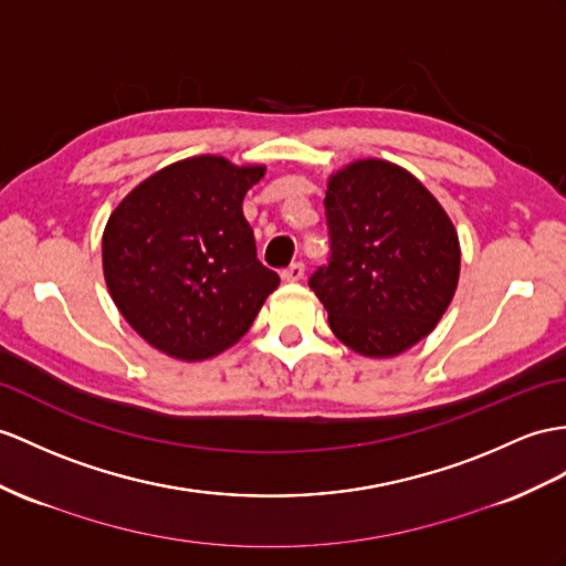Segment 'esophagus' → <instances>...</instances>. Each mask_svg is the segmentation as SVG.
<instances>
[{"mask_svg": "<svg viewBox=\"0 0 566 566\" xmlns=\"http://www.w3.org/2000/svg\"><path fill=\"white\" fill-rule=\"evenodd\" d=\"M281 279L285 283H297V281L305 279V266H302V264H291L281 273Z\"/></svg>", "mask_w": 566, "mask_h": 566, "instance_id": "1", "label": "esophagus"}]
</instances>
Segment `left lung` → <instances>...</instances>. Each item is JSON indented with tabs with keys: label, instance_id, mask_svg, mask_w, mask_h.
Instances as JSON below:
<instances>
[{
	"label": "left lung",
	"instance_id": "1",
	"mask_svg": "<svg viewBox=\"0 0 566 566\" xmlns=\"http://www.w3.org/2000/svg\"><path fill=\"white\" fill-rule=\"evenodd\" d=\"M331 261L310 287L334 336L365 357H396L434 331L459 287L461 244L416 175L357 158L326 179Z\"/></svg>",
	"mask_w": 566,
	"mask_h": 566
}]
</instances>
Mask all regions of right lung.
I'll use <instances>...</instances> for the list:
<instances>
[{
    "mask_svg": "<svg viewBox=\"0 0 566 566\" xmlns=\"http://www.w3.org/2000/svg\"><path fill=\"white\" fill-rule=\"evenodd\" d=\"M266 165L195 156L146 177L109 213L103 275L119 314L148 346L199 363L250 331L279 273L261 266L244 195Z\"/></svg>",
    "mask_w": 566,
    "mask_h": 566,
    "instance_id": "right-lung-1",
    "label": "right lung"
}]
</instances>
